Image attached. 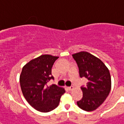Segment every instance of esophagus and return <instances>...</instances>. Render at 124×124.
I'll list each match as a JSON object with an SVG mask.
<instances>
[{
	"mask_svg": "<svg viewBox=\"0 0 124 124\" xmlns=\"http://www.w3.org/2000/svg\"><path fill=\"white\" fill-rule=\"evenodd\" d=\"M73 89H74L73 86H69V87H68V89L69 90V91H72V90Z\"/></svg>",
	"mask_w": 124,
	"mask_h": 124,
	"instance_id": "esophagus-1",
	"label": "esophagus"
}]
</instances>
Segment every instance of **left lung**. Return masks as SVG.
Here are the masks:
<instances>
[{
    "label": "left lung",
    "instance_id": "8db88e82",
    "mask_svg": "<svg viewBox=\"0 0 124 124\" xmlns=\"http://www.w3.org/2000/svg\"><path fill=\"white\" fill-rule=\"evenodd\" d=\"M77 62L80 77L88 80L85 86H81L83 98L77 101L83 110L92 111L101 105L109 94L111 80L109 71L103 62L87 52L72 54Z\"/></svg>",
    "mask_w": 124,
    "mask_h": 124
}]
</instances>
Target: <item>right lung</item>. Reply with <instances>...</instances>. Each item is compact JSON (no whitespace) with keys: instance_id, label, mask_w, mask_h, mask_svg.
<instances>
[{"instance_id":"right-lung-1","label":"right lung","mask_w":124,"mask_h":124,"mask_svg":"<svg viewBox=\"0 0 124 124\" xmlns=\"http://www.w3.org/2000/svg\"><path fill=\"white\" fill-rule=\"evenodd\" d=\"M58 56L45 54L31 60L23 67L20 85L24 97L31 106L40 112H49L58 106L64 89L47 83L54 79L52 68Z\"/></svg>"}]
</instances>
